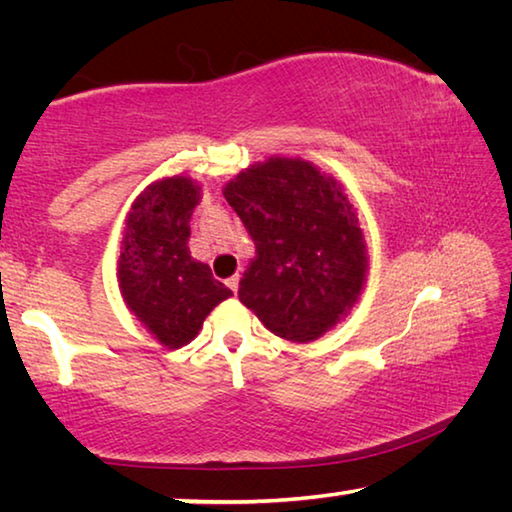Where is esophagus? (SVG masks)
Returning a JSON list of instances; mask_svg holds the SVG:
<instances>
[{"label": "esophagus", "mask_w": 512, "mask_h": 512, "mask_svg": "<svg viewBox=\"0 0 512 512\" xmlns=\"http://www.w3.org/2000/svg\"><path fill=\"white\" fill-rule=\"evenodd\" d=\"M225 284H228V289H230L232 293H237V289H239V275H232L230 280L225 282Z\"/></svg>", "instance_id": "34e87169"}]
</instances>
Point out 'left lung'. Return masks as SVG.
<instances>
[{"label": "left lung", "mask_w": 512, "mask_h": 512, "mask_svg": "<svg viewBox=\"0 0 512 512\" xmlns=\"http://www.w3.org/2000/svg\"><path fill=\"white\" fill-rule=\"evenodd\" d=\"M255 241L239 300L275 336L311 343L350 314L368 250L341 183L302 158L273 155L223 187Z\"/></svg>", "instance_id": "obj_1"}]
</instances>
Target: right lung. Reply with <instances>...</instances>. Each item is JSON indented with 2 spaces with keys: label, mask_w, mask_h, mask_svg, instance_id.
I'll return each instance as SVG.
<instances>
[{
  "label": "right lung",
  "mask_w": 512,
  "mask_h": 512,
  "mask_svg": "<svg viewBox=\"0 0 512 512\" xmlns=\"http://www.w3.org/2000/svg\"><path fill=\"white\" fill-rule=\"evenodd\" d=\"M201 185L167 176L137 194L124 219L117 284L128 311L169 350L194 341L210 311L232 296L210 266L189 253V219Z\"/></svg>",
  "instance_id": "right-lung-1"
}]
</instances>
